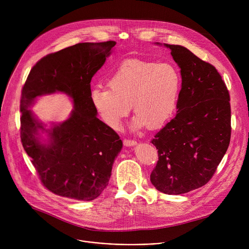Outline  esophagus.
Returning <instances> with one entry per match:
<instances>
[{"instance_id":"obj_1","label":"esophagus","mask_w":249,"mask_h":249,"mask_svg":"<svg viewBox=\"0 0 249 249\" xmlns=\"http://www.w3.org/2000/svg\"><path fill=\"white\" fill-rule=\"evenodd\" d=\"M137 144L136 140H131V139H124V145L125 146H133Z\"/></svg>"}]
</instances>
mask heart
Masks as SVG:
<instances>
[{"mask_svg": "<svg viewBox=\"0 0 249 249\" xmlns=\"http://www.w3.org/2000/svg\"><path fill=\"white\" fill-rule=\"evenodd\" d=\"M108 87L94 88L90 102L103 122L119 129L131 110L134 129H159L174 117L180 97L181 76L171 63L143 59L122 62L108 78Z\"/></svg>", "mask_w": 249, "mask_h": 249, "instance_id": "heart-1", "label": "heart"}]
</instances>
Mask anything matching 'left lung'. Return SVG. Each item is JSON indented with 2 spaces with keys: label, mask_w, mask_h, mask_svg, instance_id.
I'll return each mask as SVG.
<instances>
[{
  "label": "left lung",
  "mask_w": 249,
  "mask_h": 249,
  "mask_svg": "<svg viewBox=\"0 0 249 249\" xmlns=\"http://www.w3.org/2000/svg\"><path fill=\"white\" fill-rule=\"evenodd\" d=\"M164 46L180 69L181 90L177 116L151 140L159 160L150 181L161 193L180 195L206 185L226 153L230 96L212 64L184 46Z\"/></svg>",
  "instance_id": "8db88e82"
}]
</instances>
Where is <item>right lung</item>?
Masks as SVG:
<instances>
[{"label":"right lung","mask_w":249,"mask_h":249,"mask_svg":"<svg viewBox=\"0 0 249 249\" xmlns=\"http://www.w3.org/2000/svg\"><path fill=\"white\" fill-rule=\"evenodd\" d=\"M115 41L77 43L50 53L31 69L20 101L21 142L43 186L55 195L91 201L106 189L112 166L123 146L112 128L97 118L90 102V81L111 54ZM60 91L74 110L50 129L29 108L37 96ZM48 133L41 142L38 132Z\"/></svg>","instance_id":"right-lung-1"}]
</instances>
